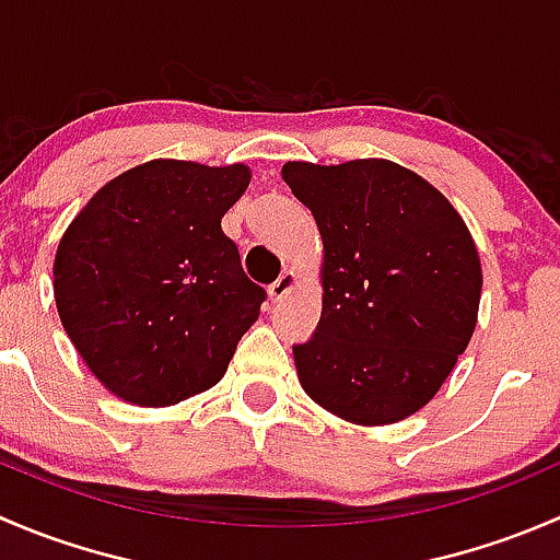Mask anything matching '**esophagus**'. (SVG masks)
Returning <instances> with one entry per match:
<instances>
[{
  "label": "esophagus",
  "instance_id": "34e87169",
  "mask_svg": "<svg viewBox=\"0 0 560 560\" xmlns=\"http://www.w3.org/2000/svg\"><path fill=\"white\" fill-rule=\"evenodd\" d=\"M295 284H298L295 273H290V270H287V273H281L279 279H276L273 284L268 287V298H270V301H273V303H281L287 295H290L292 290H295Z\"/></svg>",
  "mask_w": 560,
  "mask_h": 560
}]
</instances>
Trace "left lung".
Returning a JSON list of instances; mask_svg holds the SVG:
<instances>
[{
    "label": "left lung",
    "instance_id": "left-lung-1",
    "mask_svg": "<svg viewBox=\"0 0 560 560\" xmlns=\"http://www.w3.org/2000/svg\"><path fill=\"white\" fill-rule=\"evenodd\" d=\"M281 178L325 244L319 325L292 347L303 389L354 425L415 415L477 325L482 268L460 213L387 160L287 162Z\"/></svg>",
    "mask_w": 560,
    "mask_h": 560
}]
</instances>
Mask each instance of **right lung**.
<instances>
[{
  "label": "right lung",
  "mask_w": 560,
  "mask_h": 560,
  "mask_svg": "<svg viewBox=\"0 0 560 560\" xmlns=\"http://www.w3.org/2000/svg\"><path fill=\"white\" fill-rule=\"evenodd\" d=\"M248 178L244 165L154 160L72 219L54 262L56 308L113 395L173 406L224 376L268 298L222 230Z\"/></svg>",
  "instance_id": "obj_1"
}]
</instances>
